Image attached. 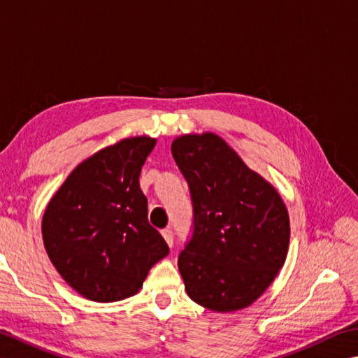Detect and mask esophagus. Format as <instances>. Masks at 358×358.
<instances>
[{
    "instance_id": "1",
    "label": "esophagus",
    "mask_w": 358,
    "mask_h": 358,
    "mask_svg": "<svg viewBox=\"0 0 358 358\" xmlns=\"http://www.w3.org/2000/svg\"><path fill=\"white\" fill-rule=\"evenodd\" d=\"M161 235H162V238H164V241L167 243V245L172 247V244H173V233H172V230H169V229L162 230Z\"/></svg>"
}]
</instances>
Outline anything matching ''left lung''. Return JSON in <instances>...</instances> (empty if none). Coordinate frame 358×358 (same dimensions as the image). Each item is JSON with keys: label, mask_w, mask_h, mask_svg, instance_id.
Returning <instances> with one entry per match:
<instances>
[{"label": "left lung", "mask_w": 358, "mask_h": 358, "mask_svg": "<svg viewBox=\"0 0 358 358\" xmlns=\"http://www.w3.org/2000/svg\"><path fill=\"white\" fill-rule=\"evenodd\" d=\"M172 155L194 206L192 238L178 257L187 296L219 313L249 307L287 259V205L217 134L178 136Z\"/></svg>", "instance_id": "8db88e82"}]
</instances>
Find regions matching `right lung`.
<instances>
[{"label":"right lung","instance_id":"right-lung-1","mask_svg":"<svg viewBox=\"0 0 358 358\" xmlns=\"http://www.w3.org/2000/svg\"><path fill=\"white\" fill-rule=\"evenodd\" d=\"M157 145L125 138L80 162L45 208L42 238L51 263L78 294L115 302L142 288L169 247L148 224L139 175Z\"/></svg>","mask_w":358,"mask_h":358}]
</instances>
